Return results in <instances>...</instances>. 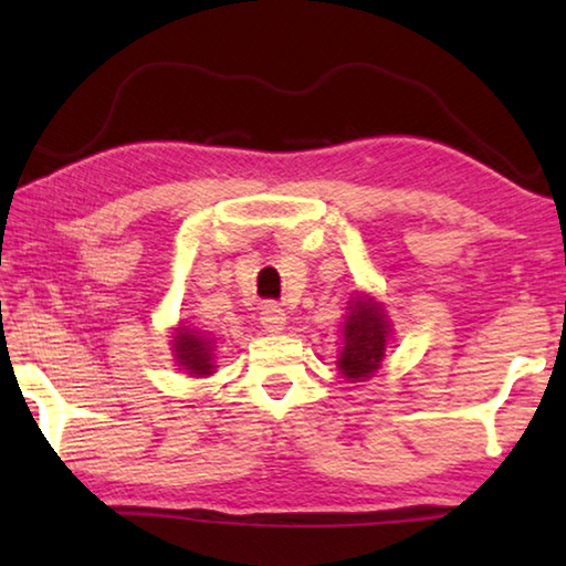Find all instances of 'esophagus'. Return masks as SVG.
<instances>
[{
  "label": "esophagus",
  "instance_id": "34e87169",
  "mask_svg": "<svg viewBox=\"0 0 566 566\" xmlns=\"http://www.w3.org/2000/svg\"><path fill=\"white\" fill-rule=\"evenodd\" d=\"M260 323H262V328L268 331V333L284 331V326H286L284 308L280 304H274V302L262 304V308H260Z\"/></svg>",
  "mask_w": 566,
  "mask_h": 566
}]
</instances>
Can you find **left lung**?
<instances>
[{"label": "left lung", "mask_w": 566, "mask_h": 566, "mask_svg": "<svg viewBox=\"0 0 566 566\" xmlns=\"http://www.w3.org/2000/svg\"><path fill=\"white\" fill-rule=\"evenodd\" d=\"M389 338L391 323L384 306L365 294L350 298L343 323L345 343L338 357L340 375L350 381L369 379L381 367Z\"/></svg>", "instance_id": "8db88e82"}]
</instances>
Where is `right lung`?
Here are the masks:
<instances>
[{
	"instance_id": "obj_1",
	"label": "right lung",
	"mask_w": 566,
	"mask_h": 566,
	"mask_svg": "<svg viewBox=\"0 0 566 566\" xmlns=\"http://www.w3.org/2000/svg\"><path fill=\"white\" fill-rule=\"evenodd\" d=\"M172 353L177 365L187 369L191 377H209L213 375V340L207 338V333H199L195 328L179 326L172 335Z\"/></svg>"
}]
</instances>
